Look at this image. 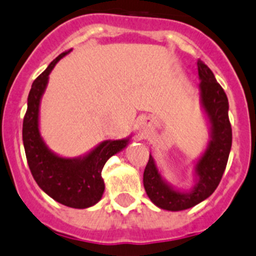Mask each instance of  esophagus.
<instances>
[{"label":"esophagus","mask_w":256,"mask_h":256,"mask_svg":"<svg viewBox=\"0 0 256 256\" xmlns=\"http://www.w3.org/2000/svg\"><path fill=\"white\" fill-rule=\"evenodd\" d=\"M150 126H152V120L148 118V117L142 118V122H140V128H142V130H148V128H150Z\"/></svg>","instance_id":"esophagus-1"}]
</instances>
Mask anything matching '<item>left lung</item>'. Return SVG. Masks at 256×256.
<instances>
[{
  "label": "left lung",
  "mask_w": 256,
  "mask_h": 256,
  "mask_svg": "<svg viewBox=\"0 0 256 256\" xmlns=\"http://www.w3.org/2000/svg\"><path fill=\"white\" fill-rule=\"evenodd\" d=\"M197 66L200 102L208 125L210 140L204 152L194 162V186L190 190H180L166 182L152 154L144 170L142 182L148 197L155 206L166 211L188 210L214 192L225 172L232 144L228 96L204 62L198 60Z\"/></svg>",
  "instance_id": "1"
}]
</instances>
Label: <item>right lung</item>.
Instances as JSON below:
<instances>
[{
    "label": "right lung",
    "instance_id": "obj_1",
    "mask_svg": "<svg viewBox=\"0 0 256 256\" xmlns=\"http://www.w3.org/2000/svg\"><path fill=\"white\" fill-rule=\"evenodd\" d=\"M70 52L56 56L31 86L22 124V142L28 168L38 186L64 206L88 208L94 206L104 192V166L112 155L130 144L131 136L121 140H104L84 155L76 158L60 156L45 144L39 126L40 104L49 82V74Z\"/></svg>",
    "mask_w": 256,
    "mask_h": 256
}]
</instances>
